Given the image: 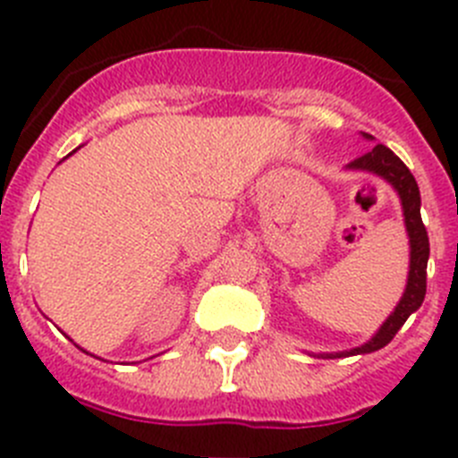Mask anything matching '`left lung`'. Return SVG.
I'll use <instances>...</instances> for the list:
<instances>
[{
    "mask_svg": "<svg viewBox=\"0 0 458 458\" xmlns=\"http://www.w3.org/2000/svg\"><path fill=\"white\" fill-rule=\"evenodd\" d=\"M371 140V135H367ZM349 169H362V172H371L380 179H386L392 188L396 190L399 199H402L403 208V222H406L408 242H411V266H408V282L406 291H403L402 301L394 307L386 323L378 327V333L369 339L367 344L358 346V349L342 351V353H326L323 358H344V355H360V353H374V351L383 349L392 342L399 327L406 323L412 311H418L427 293V261H428V236L427 229L422 225V216H420V188L411 169L394 156L387 147L376 144L369 153L355 157L353 163H349Z\"/></svg>",
    "mask_w": 458,
    "mask_h": 458,
    "instance_id": "8db88e82",
    "label": "left lung"
}]
</instances>
